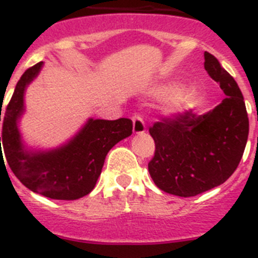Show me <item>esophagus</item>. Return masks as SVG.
<instances>
[{
	"label": "esophagus",
	"instance_id": "1",
	"mask_svg": "<svg viewBox=\"0 0 258 258\" xmlns=\"http://www.w3.org/2000/svg\"><path fill=\"white\" fill-rule=\"evenodd\" d=\"M146 131V125L143 118L141 115H134L133 116V133L134 134H141Z\"/></svg>",
	"mask_w": 258,
	"mask_h": 258
}]
</instances>
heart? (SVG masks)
<instances>
[{"mask_svg":"<svg viewBox=\"0 0 258 258\" xmlns=\"http://www.w3.org/2000/svg\"><path fill=\"white\" fill-rule=\"evenodd\" d=\"M192 102V95H181V97L175 98L173 102V107L175 109H183L188 107Z\"/></svg>","mask_w":258,"mask_h":258,"instance_id":"b5f03b06","label":"heart"}]
</instances>
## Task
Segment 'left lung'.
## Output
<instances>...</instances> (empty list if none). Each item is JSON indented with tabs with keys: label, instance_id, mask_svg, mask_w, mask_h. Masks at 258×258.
Masks as SVG:
<instances>
[{
	"label": "left lung",
	"instance_id": "left-lung-1",
	"mask_svg": "<svg viewBox=\"0 0 258 258\" xmlns=\"http://www.w3.org/2000/svg\"><path fill=\"white\" fill-rule=\"evenodd\" d=\"M204 68L226 98L206 115L192 111L161 117L150 127L155 155L149 172L160 190L190 198L229 178L241 160L249 121L244 98L217 58L204 52Z\"/></svg>",
	"mask_w": 258,
	"mask_h": 258
}]
</instances>
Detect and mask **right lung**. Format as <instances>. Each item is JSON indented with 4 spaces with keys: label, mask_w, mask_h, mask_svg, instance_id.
<instances>
[{
    "label": "right lung",
    "mask_w": 258,
    "mask_h": 258,
    "mask_svg": "<svg viewBox=\"0 0 258 258\" xmlns=\"http://www.w3.org/2000/svg\"><path fill=\"white\" fill-rule=\"evenodd\" d=\"M42 64L40 61L28 68L15 86L4 113L0 150L2 143L10 169L27 188L50 199L76 200L94 188L107 154L116 143L131 136L133 122L124 117L117 120L89 118L70 142L58 149L26 150L18 129V120L24 112L26 88L37 76ZM0 154L2 160V150Z\"/></svg>",
    "instance_id": "add662e5"
}]
</instances>
